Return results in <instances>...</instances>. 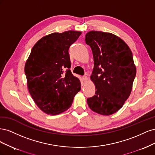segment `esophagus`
Listing matches in <instances>:
<instances>
[{"mask_svg": "<svg viewBox=\"0 0 155 155\" xmlns=\"http://www.w3.org/2000/svg\"><path fill=\"white\" fill-rule=\"evenodd\" d=\"M82 79L84 82H87L88 80V78L86 76H84L82 77Z\"/></svg>", "mask_w": 155, "mask_h": 155, "instance_id": "34e87169", "label": "esophagus"}]
</instances>
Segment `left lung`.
Segmentation results:
<instances>
[{
	"instance_id": "left-lung-1",
	"label": "left lung",
	"mask_w": 155,
	"mask_h": 155,
	"mask_svg": "<svg viewBox=\"0 0 155 155\" xmlns=\"http://www.w3.org/2000/svg\"><path fill=\"white\" fill-rule=\"evenodd\" d=\"M85 42L92 51L91 79L96 87L95 95L87 99L88 105L96 113L111 115L123 107L132 91L137 73L132 51L111 33L88 31Z\"/></svg>"
}]
</instances>
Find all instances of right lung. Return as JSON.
<instances>
[{"mask_svg":"<svg viewBox=\"0 0 155 155\" xmlns=\"http://www.w3.org/2000/svg\"><path fill=\"white\" fill-rule=\"evenodd\" d=\"M81 34L70 30L44 36L32 48L25 72L27 87L35 104L45 113L57 115L72 105L81 90L79 79L70 71L68 49Z\"/></svg>","mask_w":155,"mask_h":155,"instance_id":"obj_1","label":"right lung"}]
</instances>
